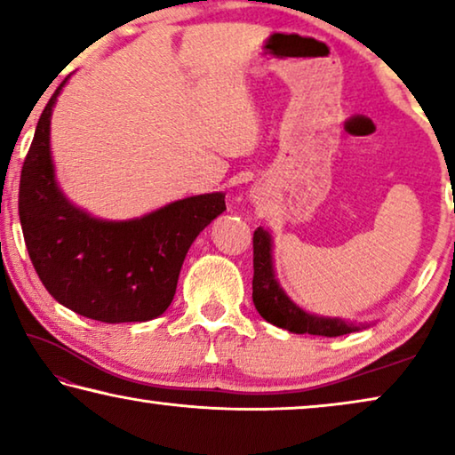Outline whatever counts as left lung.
Returning a JSON list of instances; mask_svg holds the SVG:
<instances>
[{
    "label": "left lung",
    "mask_w": 455,
    "mask_h": 455,
    "mask_svg": "<svg viewBox=\"0 0 455 455\" xmlns=\"http://www.w3.org/2000/svg\"><path fill=\"white\" fill-rule=\"evenodd\" d=\"M254 246V276H252V301L259 314L271 324L285 328L295 334H315V337H342L367 328L340 318H324V315L307 314L295 306L279 287L273 271V242L265 229L259 228L252 238Z\"/></svg>",
    "instance_id": "obj_1"
}]
</instances>
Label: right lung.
Here are the masks:
<instances>
[{
    "label": "right lung",
    "instance_id": "add662e5",
    "mask_svg": "<svg viewBox=\"0 0 455 455\" xmlns=\"http://www.w3.org/2000/svg\"><path fill=\"white\" fill-rule=\"evenodd\" d=\"M63 84L38 118L20 176L18 213L35 271L59 304L85 318L146 322L172 304L190 243L226 195L174 201L129 221H102L65 199L51 160V113Z\"/></svg>",
    "mask_w": 455,
    "mask_h": 455
}]
</instances>
